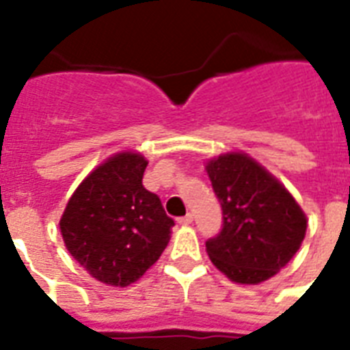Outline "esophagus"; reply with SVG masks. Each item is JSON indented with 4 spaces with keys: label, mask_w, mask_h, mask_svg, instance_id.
Returning a JSON list of instances; mask_svg holds the SVG:
<instances>
[{
    "label": "esophagus",
    "mask_w": 350,
    "mask_h": 350,
    "mask_svg": "<svg viewBox=\"0 0 350 350\" xmlns=\"http://www.w3.org/2000/svg\"><path fill=\"white\" fill-rule=\"evenodd\" d=\"M178 224H180V225H191L192 224V214H185V216L178 218Z\"/></svg>",
    "instance_id": "esophagus-1"
}]
</instances>
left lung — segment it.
Returning <instances> with one entry per match:
<instances>
[{
	"label": "left lung",
	"mask_w": 350,
	"mask_h": 350,
	"mask_svg": "<svg viewBox=\"0 0 350 350\" xmlns=\"http://www.w3.org/2000/svg\"><path fill=\"white\" fill-rule=\"evenodd\" d=\"M207 174L224 211L221 230L205 243L208 258L232 282H265L298 252L307 230L304 211L247 154L213 158Z\"/></svg>",
	"instance_id": "left-lung-1"
}]
</instances>
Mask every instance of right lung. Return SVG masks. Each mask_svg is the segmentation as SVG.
Listing matches in <instances>:
<instances>
[{
  "mask_svg": "<svg viewBox=\"0 0 350 350\" xmlns=\"http://www.w3.org/2000/svg\"><path fill=\"white\" fill-rule=\"evenodd\" d=\"M147 159L120 152L92 170L68 200L59 221L74 260L98 282L126 287L154 265L174 219L143 187Z\"/></svg>",
  "mask_w": 350,
  "mask_h": 350,
  "instance_id": "add662e5",
  "label": "right lung"
}]
</instances>
